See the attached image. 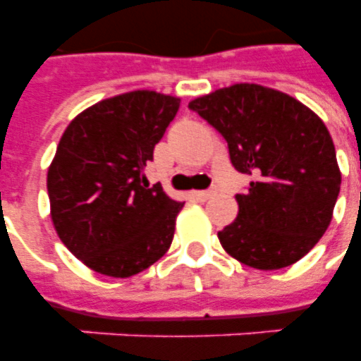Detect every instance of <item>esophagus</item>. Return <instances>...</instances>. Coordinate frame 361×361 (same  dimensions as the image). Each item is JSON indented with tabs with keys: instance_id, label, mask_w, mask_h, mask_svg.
I'll return each instance as SVG.
<instances>
[{
	"instance_id": "obj_1",
	"label": "esophagus",
	"mask_w": 361,
	"mask_h": 361,
	"mask_svg": "<svg viewBox=\"0 0 361 361\" xmlns=\"http://www.w3.org/2000/svg\"><path fill=\"white\" fill-rule=\"evenodd\" d=\"M212 197H214V191H192V198H197L200 202H206Z\"/></svg>"
}]
</instances>
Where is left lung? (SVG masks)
<instances>
[{
  "label": "left lung",
  "instance_id": "8db88e82",
  "mask_svg": "<svg viewBox=\"0 0 361 361\" xmlns=\"http://www.w3.org/2000/svg\"><path fill=\"white\" fill-rule=\"evenodd\" d=\"M219 130L234 169L251 176L236 195L238 217L217 234L231 257L281 269L305 257L330 226L341 189L336 146L324 121L290 95L234 84L189 103Z\"/></svg>",
  "mask_w": 361,
  "mask_h": 361
}]
</instances>
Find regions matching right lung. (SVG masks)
I'll return each mask as SVG.
<instances>
[{"mask_svg":"<svg viewBox=\"0 0 361 361\" xmlns=\"http://www.w3.org/2000/svg\"><path fill=\"white\" fill-rule=\"evenodd\" d=\"M180 99L136 90L104 99L65 129L48 169L50 215L59 240L97 274L130 277L169 251L176 202L153 185L147 161Z\"/></svg>","mask_w":361,"mask_h":361,"instance_id":"add662e5","label":"right lung"}]
</instances>
